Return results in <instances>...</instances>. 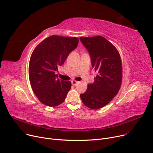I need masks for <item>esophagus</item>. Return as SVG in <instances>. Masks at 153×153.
Here are the masks:
<instances>
[{
  "label": "esophagus",
  "instance_id": "esophagus-1",
  "mask_svg": "<svg viewBox=\"0 0 153 153\" xmlns=\"http://www.w3.org/2000/svg\"><path fill=\"white\" fill-rule=\"evenodd\" d=\"M71 82H72V85H74V86H76L77 85V84H78V82L77 81H71Z\"/></svg>",
  "mask_w": 153,
  "mask_h": 153
}]
</instances>
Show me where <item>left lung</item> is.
<instances>
[{"label":"left lung","mask_w":153,"mask_h":153,"mask_svg":"<svg viewBox=\"0 0 153 153\" xmlns=\"http://www.w3.org/2000/svg\"><path fill=\"white\" fill-rule=\"evenodd\" d=\"M91 59L97 76L93 84L87 85L80 95L83 103L91 109L100 108L114 99L122 84L121 58L116 48L101 36L80 37Z\"/></svg>","instance_id":"8db88e82"}]
</instances>
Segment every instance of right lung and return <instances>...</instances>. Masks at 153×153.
I'll list each match as a JSON object with an SVG mask.
<instances>
[{"label":"right lung","instance_id":"1","mask_svg":"<svg viewBox=\"0 0 153 153\" xmlns=\"http://www.w3.org/2000/svg\"><path fill=\"white\" fill-rule=\"evenodd\" d=\"M79 43L76 37L52 35L34 50L29 64V79L39 100L49 107H56L65 100L71 82L58 78V67L62 65Z\"/></svg>","mask_w":153,"mask_h":153}]
</instances>
